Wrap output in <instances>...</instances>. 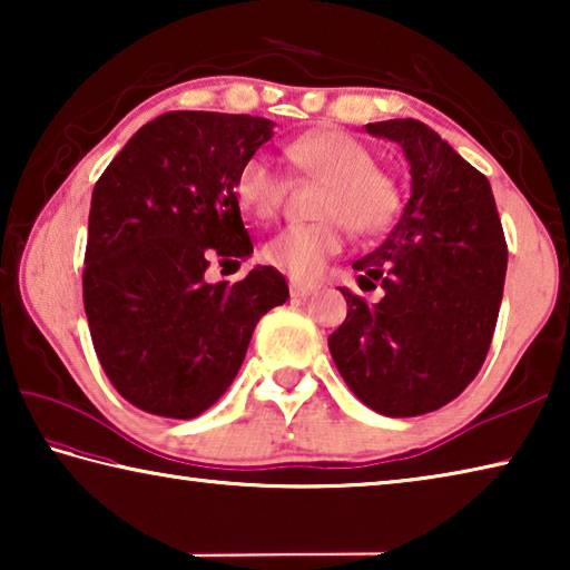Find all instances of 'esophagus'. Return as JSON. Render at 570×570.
<instances>
[{"label": "esophagus", "mask_w": 570, "mask_h": 570, "mask_svg": "<svg viewBox=\"0 0 570 570\" xmlns=\"http://www.w3.org/2000/svg\"><path fill=\"white\" fill-rule=\"evenodd\" d=\"M288 288H292V296H308V294H314V292H320V284L316 282H304V278H292V282H288Z\"/></svg>", "instance_id": "1"}]
</instances>
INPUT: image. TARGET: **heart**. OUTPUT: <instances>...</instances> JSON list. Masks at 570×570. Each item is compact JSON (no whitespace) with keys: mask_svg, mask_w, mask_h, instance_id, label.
Listing matches in <instances>:
<instances>
[{"mask_svg":"<svg viewBox=\"0 0 570 570\" xmlns=\"http://www.w3.org/2000/svg\"><path fill=\"white\" fill-rule=\"evenodd\" d=\"M296 170L322 178L312 224H294L264 244V258L292 276H316L340 254L350 226L362 236H377L392 226L400 210V190L390 173L372 166V153L342 130L302 135L284 148ZM234 200L240 214L272 220L284 204L286 183L262 153L248 156L234 176Z\"/></svg>","mask_w":570,"mask_h":570,"instance_id":"b5f03b06","label":"heart"}]
</instances>
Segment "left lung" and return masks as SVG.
Masks as SVG:
<instances>
[{
  "label": "left lung",
  "mask_w": 570,
  "mask_h": 570,
  "mask_svg": "<svg viewBox=\"0 0 570 570\" xmlns=\"http://www.w3.org/2000/svg\"><path fill=\"white\" fill-rule=\"evenodd\" d=\"M410 160L412 196L384 244L354 268L384 296L342 288L346 320L330 336L336 370L387 417L445 407L478 377L503 298L508 244L488 178L428 125L370 122Z\"/></svg>",
  "instance_id": "obj_1"
}]
</instances>
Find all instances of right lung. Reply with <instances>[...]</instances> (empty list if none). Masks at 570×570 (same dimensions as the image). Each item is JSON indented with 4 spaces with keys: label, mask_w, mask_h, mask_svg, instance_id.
Listing matches in <instances>:
<instances>
[{
    "label": "right lung",
    "mask_w": 570,
    "mask_h": 570,
    "mask_svg": "<svg viewBox=\"0 0 570 570\" xmlns=\"http://www.w3.org/2000/svg\"><path fill=\"white\" fill-rule=\"evenodd\" d=\"M272 135V120L250 115L166 112L95 183L85 314L112 387L142 412H206L238 374L258 320L288 298L274 266L236 284L206 278L210 262L254 250L230 186Z\"/></svg>",
    "instance_id": "1"
}]
</instances>
